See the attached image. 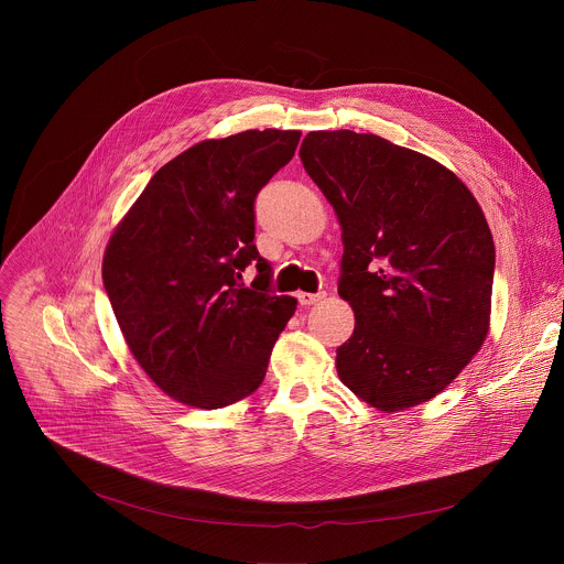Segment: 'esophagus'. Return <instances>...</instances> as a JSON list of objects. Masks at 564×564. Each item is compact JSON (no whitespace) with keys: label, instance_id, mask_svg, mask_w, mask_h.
Returning a JSON list of instances; mask_svg holds the SVG:
<instances>
[{"label":"esophagus","instance_id":"obj_1","mask_svg":"<svg viewBox=\"0 0 564 564\" xmlns=\"http://www.w3.org/2000/svg\"><path fill=\"white\" fill-rule=\"evenodd\" d=\"M296 299H299V303H301L303 307H307V305L316 303V301L321 299V294H312V292H299V294H296Z\"/></svg>","mask_w":564,"mask_h":564}]
</instances>
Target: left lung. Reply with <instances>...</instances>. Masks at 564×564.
<instances>
[{
	"label": "left lung",
	"instance_id": "8db88e82",
	"mask_svg": "<svg viewBox=\"0 0 564 564\" xmlns=\"http://www.w3.org/2000/svg\"><path fill=\"white\" fill-rule=\"evenodd\" d=\"M301 163L341 225L339 296L355 333L339 379L394 413L442 392L489 333L496 246L468 187L375 133L310 131Z\"/></svg>",
	"mask_w": 564,
	"mask_h": 564
}]
</instances>
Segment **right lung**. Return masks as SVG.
<instances>
[{"label": "right lung", "mask_w": 564, "mask_h": 564, "mask_svg": "<svg viewBox=\"0 0 564 564\" xmlns=\"http://www.w3.org/2000/svg\"><path fill=\"white\" fill-rule=\"evenodd\" d=\"M301 131L203 140L160 167L109 238L102 281L124 341L176 401L223 409L252 394L296 310L270 290L254 246V200ZM260 274L242 285L245 268Z\"/></svg>", "instance_id": "1"}]
</instances>
